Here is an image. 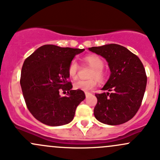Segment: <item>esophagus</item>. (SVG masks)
I'll return each mask as SVG.
<instances>
[{
    "label": "esophagus",
    "instance_id": "1",
    "mask_svg": "<svg viewBox=\"0 0 160 160\" xmlns=\"http://www.w3.org/2000/svg\"><path fill=\"white\" fill-rule=\"evenodd\" d=\"M90 94H91V93H89V92H86V93H85V95H86V98H88V97L90 96Z\"/></svg>",
    "mask_w": 160,
    "mask_h": 160
}]
</instances>
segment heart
<instances>
[{
	"instance_id": "obj_1",
	"label": "heart",
	"mask_w": 160,
	"mask_h": 160,
	"mask_svg": "<svg viewBox=\"0 0 160 160\" xmlns=\"http://www.w3.org/2000/svg\"><path fill=\"white\" fill-rule=\"evenodd\" d=\"M84 61L86 63L93 67L90 77H97L99 80L103 79L104 76V72L103 70L104 67V62L102 59L96 55H89L85 56ZM79 70L78 62L76 59H72L70 62L68 67V74L72 79H75L77 77ZM98 85V81L96 79H90V80H78L73 83V88L75 90H80L83 91L88 92L90 90L94 89Z\"/></svg>"
}]
</instances>
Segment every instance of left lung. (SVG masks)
<instances>
[{
    "label": "left lung",
    "instance_id": "8db88e82",
    "mask_svg": "<svg viewBox=\"0 0 160 160\" xmlns=\"http://www.w3.org/2000/svg\"><path fill=\"white\" fill-rule=\"evenodd\" d=\"M108 62L111 75L103 90L96 93L98 103L93 110L97 120L106 125H118L132 119L142 104L147 77L139 58L117 44L89 48Z\"/></svg>",
    "mask_w": 160,
    "mask_h": 160
}]
</instances>
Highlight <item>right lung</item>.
I'll list each match as a JSON object with an SVG mask.
<instances>
[{"instance_id":"1","label":"right lung","mask_w":160,"mask_h":160,"mask_svg":"<svg viewBox=\"0 0 160 160\" xmlns=\"http://www.w3.org/2000/svg\"><path fill=\"white\" fill-rule=\"evenodd\" d=\"M84 49L61 48L45 45L24 62L20 83L25 104L38 121L50 126L70 123L77 106L85 99L83 90H72L68 67L77 54ZM67 91L66 97L59 90Z\"/></svg>"}]
</instances>
